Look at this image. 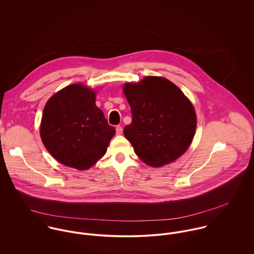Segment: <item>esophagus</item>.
<instances>
[{"label":"esophagus","mask_w":254,"mask_h":254,"mask_svg":"<svg viewBox=\"0 0 254 254\" xmlns=\"http://www.w3.org/2000/svg\"><path fill=\"white\" fill-rule=\"evenodd\" d=\"M122 127L121 126H116V134L117 135H121L122 134Z\"/></svg>","instance_id":"34e87169"}]
</instances>
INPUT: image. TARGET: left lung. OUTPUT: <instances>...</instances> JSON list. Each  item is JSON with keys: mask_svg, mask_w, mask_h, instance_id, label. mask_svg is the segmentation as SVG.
Instances as JSON below:
<instances>
[{"mask_svg": "<svg viewBox=\"0 0 254 254\" xmlns=\"http://www.w3.org/2000/svg\"><path fill=\"white\" fill-rule=\"evenodd\" d=\"M123 91L132 112L124 135L142 161L160 167L186 152L194 136L196 115L175 84L147 76L139 83H126Z\"/></svg>", "mask_w": 254, "mask_h": 254, "instance_id": "8db88e82", "label": "left lung"}]
</instances>
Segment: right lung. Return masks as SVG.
Listing matches in <instances>:
<instances>
[{
  "label": "right lung",
  "instance_id": "right-lung-1",
  "mask_svg": "<svg viewBox=\"0 0 254 254\" xmlns=\"http://www.w3.org/2000/svg\"><path fill=\"white\" fill-rule=\"evenodd\" d=\"M115 128L96 106V93L72 84L46 104L40 126L42 142L54 158L78 170L93 166L107 152Z\"/></svg>",
  "mask_w": 254,
  "mask_h": 254
}]
</instances>
